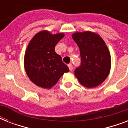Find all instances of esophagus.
<instances>
[{
	"label": "esophagus",
	"mask_w": 128,
	"mask_h": 128,
	"mask_svg": "<svg viewBox=\"0 0 128 128\" xmlns=\"http://www.w3.org/2000/svg\"><path fill=\"white\" fill-rule=\"evenodd\" d=\"M68 68H69V69H70V71H72V70H73V66H72V64H69L68 65Z\"/></svg>",
	"instance_id": "34e87169"
}]
</instances>
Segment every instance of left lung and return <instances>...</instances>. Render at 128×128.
I'll return each mask as SVG.
<instances>
[{"mask_svg": "<svg viewBox=\"0 0 128 128\" xmlns=\"http://www.w3.org/2000/svg\"><path fill=\"white\" fill-rule=\"evenodd\" d=\"M72 38L79 47L81 57V64L74 71L75 76L86 88L101 84L111 67V57L104 41L91 32L74 33Z\"/></svg>", "mask_w": 128, "mask_h": 128, "instance_id": "1", "label": "left lung"}]
</instances>
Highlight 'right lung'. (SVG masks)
<instances>
[{
	"instance_id": "right-lung-1",
	"label": "right lung",
	"mask_w": 128,
	"mask_h": 128,
	"mask_svg": "<svg viewBox=\"0 0 128 128\" xmlns=\"http://www.w3.org/2000/svg\"><path fill=\"white\" fill-rule=\"evenodd\" d=\"M63 33L51 34L48 31L37 33L25 52L24 68L32 82L43 88H51L69 68L55 52V46Z\"/></svg>"
}]
</instances>
